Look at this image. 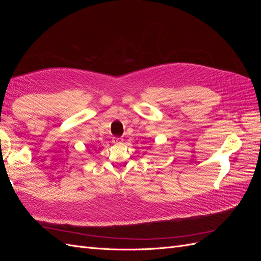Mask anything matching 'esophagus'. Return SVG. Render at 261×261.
<instances>
[{"instance_id":"esophagus-1","label":"esophagus","mask_w":261,"mask_h":261,"mask_svg":"<svg viewBox=\"0 0 261 261\" xmlns=\"http://www.w3.org/2000/svg\"><path fill=\"white\" fill-rule=\"evenodd\" d=\"M113 144H115V145H120V144H122L123 143V138H117V137H114L113 138Z\"/></svg>"}]
</instances>
